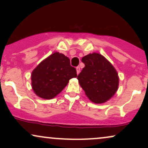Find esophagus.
Here are the masks:
<instances>
[{
    "instance_id": "34e87169",
    "label": "esophagus",
    "mask_w": 148,
    "mask_h": 148,
    "mask_svg": "<svg viewBox=\"0 0 148 148\" xmlns=\"http://www.w3.org/2000/svg\"><path fill=\"white\" fill-rule=\"evenodd\" d=\"M76 73H77V74H79L80 73V70H81V69H80L79 67H76Z\"/></svg>"
}]
</instances>
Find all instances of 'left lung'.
<instances>
[{
  "instance_id": "left-lung-1",
  "label": "left lung",
  "mask_w": 148,
  "mask_h": 148,
  "mask_svg": "<svg viewBox=\"0 0 148 148\" xmlns=\"http://www.w3.org/2000/svg\"><path fill=\"white\" fill-rule=\"evenodd\" d=\"M85 64L78 75L80 86L92 102L101 103L111 99L118 88V73L104 57L97 53L82 58Z\"/></svg>"
}]
</instances>
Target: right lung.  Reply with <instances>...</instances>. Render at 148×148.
Listing matches in <instances>:
<instances>
[{
    "label": "right lung",
    "instance_id": "obj_1",
    "mask_svg": "<svg viewBox=\"0 0 148 148\" xmlns=\"http://www.w3.org/2000/svg\"><path fill=\"white\" fill-rule=\"evenodd\" d=\"M77 76L70 60L62 53L56 52L44 60L32 72V87L37 96L46 99L55 97Z\"/></svg>",
    "mask_w": 148,
    "mask_h": 148
}]
</instances>
